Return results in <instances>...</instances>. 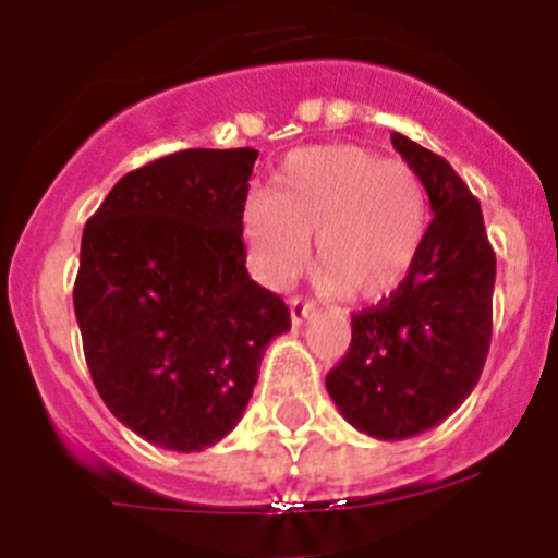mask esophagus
<instances>
[{
	"label": "esophagus",
	"mask_w": 558,
	"mask_h": 558,
	"mask_svg": "<svg viewBox=\"0 0 558 558\" xmlns=\"http://www.w3.org/2000/svg\"><path fill=\"white\" fill-rule=\"evenodd\" d=\"M315 315V307L310 302H304V299H290V322L299 327V324H304L307 318H313Z\"/></svg>",
	"instance_id": "34e87169"
}]
</instances>
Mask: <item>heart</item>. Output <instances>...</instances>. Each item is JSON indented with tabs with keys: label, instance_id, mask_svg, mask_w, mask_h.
Segmentation results:
<instances>
[{
	"label": "heart",
	"instance_id": "1",
	"mask_svg": "<svg viewBox=\"0 0 558 558\" xmlns=\"http://www.w3.org/2000/svg\"><path fill=\"white\" fill-rule=\"evenodd\" d=\"M425 229L416 172L354 145L290 153L268 198H251L240 215L245 263L263 288L293 284L315 236V274L352 302H377L405 282Z\"/></svg>",
	"mask_w": 558,
	"mask_h": 558
}]
</instances>
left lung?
Listing matches in <instances>:
<instances>
[{"label": "left lung", "instance_id": "obj_1", "mask_svg": "<svg viewBox=\"0 0 558 558\" xmlns=\"http://www.w3.org/2000/svg\"><path fill=\"white\" fill-rule=\"evenodd\" d=\"M430 198L433 220L411 274L352 315V343L327 374L349 425L399 441L441 425L481 379L492 343L495 251L461 175L427 147L391 133Z\"/></svg>", "mask_w": 558, "mask_h": 558}]
</instances>
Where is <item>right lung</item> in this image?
<instances>
[{
  "instance_id": "right-lung-1",
  "label": "right lung",
  "mask_w": 558,
  "mask_h": 558,
  "mask_svg": "<svg viewBox=\"0 0 558 558\" xmlns=\"http://www.w3.org/2000/svg\"><path fill=\"white\" fill-rule=\"evenodd\" d=\"M259 153L179 150L122 175L88 218L75 315L108 411L165 450L243 418L290 310L245 270L240 215Z\"/></svg>"
}]
</instances>
